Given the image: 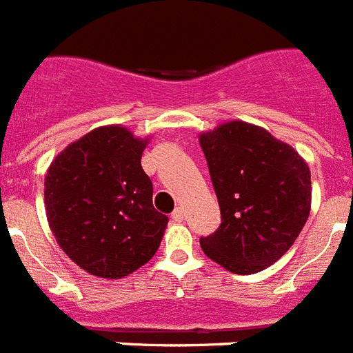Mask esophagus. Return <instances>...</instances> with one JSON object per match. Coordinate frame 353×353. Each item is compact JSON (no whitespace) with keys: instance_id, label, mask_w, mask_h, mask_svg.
Listing matches in <instances>:
<instances>
[{"instance_id":"34e87169","label":"esophagus","mask_w":353,"mask_h":353,"mask_svg":"<svg viewBox=\"0 0 353 353\" xmlns=\"http://www.w3.org/2000/svg\"><path fill=\"white\" fill-rule=\"evenodd\" d=\"M171 219L174 221V223H182L183 221V210L182 208H174L173 210V214H171Z\"/></svg>"}]
</instances>
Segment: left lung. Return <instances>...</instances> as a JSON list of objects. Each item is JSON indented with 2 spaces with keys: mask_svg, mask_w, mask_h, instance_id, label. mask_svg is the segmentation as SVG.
<instances>
[{
  "mask_svg": "<svg viewBox=\"0 0 353 353\" xmlns=\"http://www.w3.org/2000/svg\"><path fill=\"white\" fill-rule=\"evenodd\" d=\"M221 224L199 244L233 274L267 269L288 251L311 208V173L304 159L265 129L228 121L199 136Z\"/></svg>",
  "mask_w": 353,
  "mask_h": 353,
  "instance_id": "left-lung-1",
  "label": "left lung"
}]
</instances>
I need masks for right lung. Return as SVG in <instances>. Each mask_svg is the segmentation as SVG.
Returning a JSON list of instances; mask_svg holds the SVG:
<instances>
[{"instance_id":"obj_1","label":"right lung","mask_w":353,"mask_h":353,"mask_svg":"<svg viewBox=\"0 0 353 353\" xmlns=\"http://www.w3.org/2000/svg\"><path fill=\"white\" fill-rule=\"evenodd\" d=\"M146 143L125 127H99L56 155L46 174L52 235L93 276L120 279L161 245L168 215L152 203L154 185L141 168Z\"/></svg>"}]
</instances>
